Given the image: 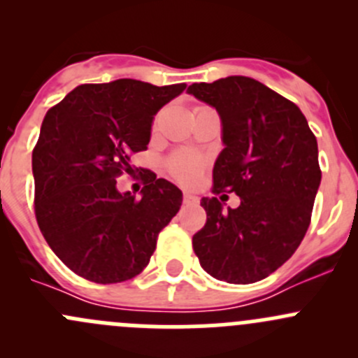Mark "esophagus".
Instances as JSON below:
<instances>
[{
  "label": "esophagus",
  "instance_id": "esophagus-1",
  "mask_svg": "<svg viewBox=\"0 0 358 358\" xmlns=\"http://www.w3.org/2000/svg\"><path fill=\"white\" fill-rule=\"evenodd\" d=\"M183 201H185L187 204H194V202H197L199 199H197V196H194V194L185 192V194H183Z\"/></svg>",
  "mask_w": 358,
  "mask_h": 358
}]
</instances>
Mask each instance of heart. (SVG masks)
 Here are the masks:
<instances>
[{
  "mask_svg": "<svg viewBox=\"0 0 358 358\" xmlns=\"http://www.w3.org/2000/svg\"><path fill=\"white\" fill-rule=\"evenodd\" d=\"M202 159L194 152H178L175 156L168 159V171L171 176H175L178 182L190 185V183L197 182L202 171Z\"/></svg>",
  "mask_w": 358,
  "mask_h": 358,
  "instance_id": "b5f03b06",
  "label": "heart"
}]
</instances>
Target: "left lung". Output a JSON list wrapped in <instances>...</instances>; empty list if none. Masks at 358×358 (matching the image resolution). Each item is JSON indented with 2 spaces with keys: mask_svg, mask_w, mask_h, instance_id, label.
Masks as SVG:
<instances>
[{
  "mask_svg": "<svg viewBox=\"0 0 358 358\" xmlns=\"http://www.w3.org/2000/svg\"><path fill=\"white\" fill-rule=\"evenodd\" d=\"M187 92L216 109L222 121L213 192L241 197L239 208L227 211L216 197H202L208 220L192 237L194 251L218 280L265 279L291 258L308 230L322 176L315 135L298 106L252 78L194 83Z\"/></svg>",
  "mask_w": 358,
  "mask_h": 358,
  "instance_id": "1",
  "label": "left lung"
}]
</instances>
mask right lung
Returning a JSON list of instances; mask_svg holds the SVG:
<instances>
[{"label":"right lung","mask_w":358,"mask_h":358,"mask_svg":"<svg viewBox=\"0 0 358 358\" xmlns=\"http://www.w3.org/2000/svg\"><path fill=\"white\" fill-rule=\"evenodd\" d=\"M185 88L136 79L79 85L46 112L32 152L36 220L78 275L99 284L133 279L178 213L182 190L168 180L149 173L135 199L115 178L131 175V154L149 145L154 115Z\"/></svg>","instance_id":"right-lung-1"}]
</instances>
